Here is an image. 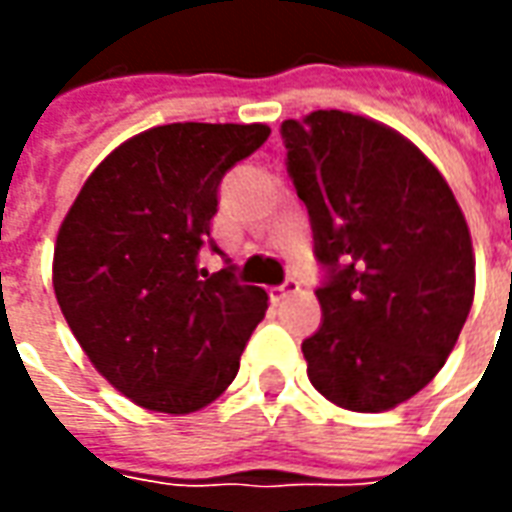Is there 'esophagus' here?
Masks as SVG:
<instances>
[{
	"label": "esophagus",
	"mask_w": 512,
	"mask_h": 512,
	"mask_svg": "<svg viewBox=\"0 0 512 512\" xmlns=\"http://www.w3.org/2000/svg\"><path fill=\"white\" fill-rule=\"evenodd\" d=\"M299 279H285L282 285H277V288H271V301H285L290 299V296H296L299 293Z\"/></svg>",
	"instance_id": "obj_1"
}]
</instances>
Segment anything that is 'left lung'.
<instances>
[{"label":"left lung","instance_id":"8db88e82","mask_svg":"<svg viewBox=\"0 0 512 512\" xmlns=\"http://www.w3.org/2000/svg\"><path fill=\"white\" fill-rule=\"evenodd\" d=\"M288 175L323 266L321 329L301 343L326 400L378 414L433 381L474 299L472 235L441 172L376 120H285Z\"/></svg>","mask_w":512,"mask_h":512}]
</instances>
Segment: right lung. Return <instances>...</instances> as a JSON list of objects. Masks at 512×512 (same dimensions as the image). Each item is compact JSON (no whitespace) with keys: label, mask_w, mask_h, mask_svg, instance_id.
Instances as JSON below:
<instances>
[{"label":"right lung","mask_w":512,"mask_h":512,"mask_svg":"<svg viewBox=\"0 0 512 512\" xmlns=\"http://www.w3.org/2000/svg\"><path fill=\"white\" fill-rule=\"evenodd\" d=\"M271 134L263 123H172L112 150L54 246V293L95 370L136 406L191 414L233 384L268 310L235 266L208 274L219 183Z\"/></svg>","instance_id":"right-lung-1"}]
</instances>
